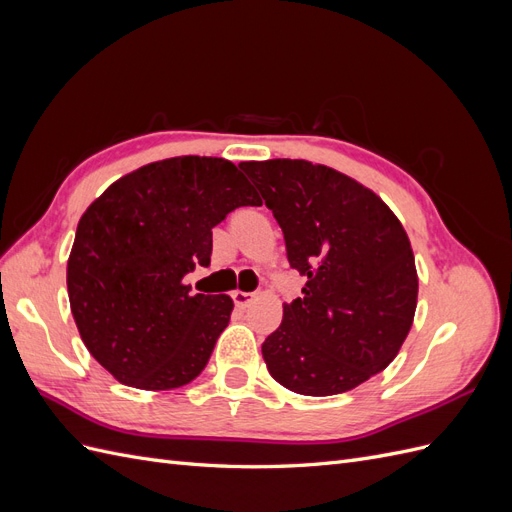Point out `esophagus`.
Returning <instances> with one entry per match:
<instances>
[{
  "instance_id": "esophagus-1",
  "label": "esophagus",
  "mask_w": 512,
  "mask_h": 512,
  "mask_svg": "<svg viewBox=\"0 0 512 512\" xmlns=\"http://www.w3.org/2000/svg\"><path fill=\"white\" fill-rule=\"evenodd\" d=\"M254 297H256V292H243V290H235V292H232V301H235V305L241 307V309L250 305Z\"/></svg>"
}]
</instances>
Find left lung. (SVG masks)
Segmentation results:
<instances>
[{"label": "left lung", "mask_w": 512, "mask_h": 512, "mask_svg": "<svg viewBox=\"0 0 512 512\" xmlns=\"http://www.w3.org/2000/svg\"><path fill=\"white\" fill-rule=\"evenodd\" d=\"M239 168L280 224L290 267L307 275L262 344L269 374L312 397L356 389L389 367L412 327L418 275L404 226L331 166L282 158Z\"/></svg>", "instance_id": "obj_1"}]
</instances>
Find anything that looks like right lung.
<instances>
[{"mask_svg": "<svg viewBox=\"0 0 512 512\" xmlns=\"http://www.w3.org/2000/svg\"><path fill=\"white\" fill-rule=\"evenodd\" d=\"M260 205L224 158L179 156L123 175L87 207L68 258V297L91 356L121 384L168 391L205 369L235 303L192 294L183 275L211 260V228Z\"/></svg>", "mask_w": 512, "mask_h": 512, "instance_id": "1", "label": "right lung"}]
</instances>
